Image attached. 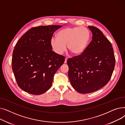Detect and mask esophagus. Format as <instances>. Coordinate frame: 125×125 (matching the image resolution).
Instances as JSON below:
<instances>
[{"label":"esophagus","mask_w":125,"mask_h":125,"mask_svg":"<svg viewBox=\"0 0 125 125\" xmlns=\"http://www.w3.org/2000/svg\"><path fill=\"white\" fill-rule=\"evenodd\" d=\"M67 58H65V61H64V63H66V62H67Z\"/></svg>","instance_id":"esophagus-1"}]
</instances>
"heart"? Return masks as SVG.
<instances>
[{
    "mask_svg": "<svg viewBox=\"0 0 125 125\" xmlns=\"http://www.w3.org/2000/svg\"><path fill=\"white\" fill-rule=\"evenodd\" d=\"M90 33L83 27H69L59 31L57 38H52L50 42L51 47L56 54L62 55L66 50L72 54L77 55L86 49L90 41Z\"/></svg>",
    "mask_w": 125,
    "mask_h": 125,
    "instance_id": "1",
    "label": "heart"
}]
</instances>
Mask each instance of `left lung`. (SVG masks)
Segmentation results:
<instances>
[{"label": "left lung", "instance_id": "obj_1", "mask_svg": "<svg viewBox=\"0 0 125 125\" xmlns=\"http://www.w3.org/2000/svg\"><path fill=\"white\" fill-rule=\"evenodd\" d=\"M88 28L92 32V41L81 55L67 61L72 86L82 94L93 92L105 86L113 74L115 63L110 42L97 27Z\"/></svg>", "mask_w": 125, "mask_h": 125}]
</instances>
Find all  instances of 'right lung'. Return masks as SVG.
Instances as JSON below:
<instances>
[{
    "label": "right lung",
    "mask_w": 125,
    "mask_h": 125,
    "mask_svg": "<svg viewBox=\"0 0 125 125\" xmlns=\"http://www.w3.org/2000/svg\"><path fill=\"white\" fill-rule=\"evenodd\" d=\"M60 25L33 27L19 39L13 51L12 69L18 86L33 95H41L52 86L54 74L65 57L52 51L50 42Z\"/></svg>",
    "instance_id": "right-lung-1"
}]
</instances>
